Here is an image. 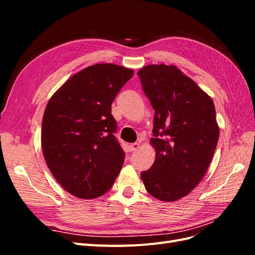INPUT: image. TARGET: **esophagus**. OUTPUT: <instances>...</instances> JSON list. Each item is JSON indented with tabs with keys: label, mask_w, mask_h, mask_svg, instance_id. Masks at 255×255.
I'll use <instances>...</instances> for the list:
<instances>
[{
	"label": "esophagus",
	"mask_w": 255,
	"mask_h": 255,
	"mask_svg": "<svg viewBox=\"0 0 255 255\" xmlns=\"http://www.w3.org/2000/svg\"><path fill=\"white\" fill-rule=\"evenodd\" d=\"M139 148H140V144L139 143H132V144L128 145V149H129L130 152H134V151L138 150Z\"/></svg>",
	"instance_id": "34e87169"
}]
</instances>
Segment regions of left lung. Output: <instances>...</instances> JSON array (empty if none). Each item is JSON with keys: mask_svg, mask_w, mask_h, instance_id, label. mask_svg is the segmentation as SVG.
I'll use <instances>...</instances> for the list:
<instances>
[{"mask_svg": "<svg viewBox=\"0 0 255 255\" xmlns=\"http://www.w3.org/2000/svg\"><path fill=\"white\" fill-rule=\"evenodd\" d=\"M137 75L155 111L150 139L155 160L141 180L154 198L176 201L201 182L212 161L219 138L215 105L173 65L145 66Z\"/></svg>", "mask_w": 255, "mask_h": 255, "instance_id": "obj_1", "label": "left lung"}]
</instances>
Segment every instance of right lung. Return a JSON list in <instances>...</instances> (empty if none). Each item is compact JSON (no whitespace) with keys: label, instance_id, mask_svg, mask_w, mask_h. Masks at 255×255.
I'll return each mask as SVG.
<instances>
[{"label":"right lung","instance_id":"1","mask_svg":"<svg viewBox=\"0 0 255 255\" xmlns=\"http://www.w3.org/2000/svg\"><path fill=\"white\" fill-rule=\"evenodd\" d=\"M132 69L97 64L71 76L43 114L42 153L51 173L69 194L94 199L109 191L125 152L115 138L112 103Z\"/></svg>","mask_w":255,"mask_h":255}]
</instances>
